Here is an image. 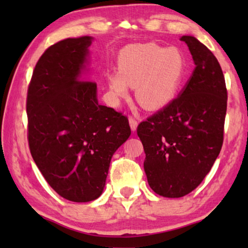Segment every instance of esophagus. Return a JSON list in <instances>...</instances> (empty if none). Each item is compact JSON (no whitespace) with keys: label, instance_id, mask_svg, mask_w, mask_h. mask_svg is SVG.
<instances>
[{"label":"esophagus","instance_id":"esophagus-1","mask_svg":"<svg viewBox=\"0 0 248 248\" xmlns=\"http://www.w3.org/2000/svg\"><path fill=\"white\" fill-rule=\"evenodd\" d=\"M129 124H130V128H131L132 131H136L137 127H138V121L136 120V118H133L132 116L129 117Z\"/></svg>","mask_w":248,"mask_h":248}]
</instances>
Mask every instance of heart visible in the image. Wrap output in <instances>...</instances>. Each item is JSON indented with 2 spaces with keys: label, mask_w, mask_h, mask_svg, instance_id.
Listing matches in <instances>:
<instances>
[{
  "label": "heart",
  "mask_w": 248,
  "mask_h": 248,
  "mask_svg": "<svg viewBox=\"0 0 248 248\" xmlns=\"http://www.w3.org/2000/svg\"><path fill=\"white\" fill-rule=\"evenodd\" d=\"M187 71L184 54L177 48L155 44L130 45L118 57V72L107 75L116 96L134 86L136 98L146 109H159L171 102Z\"/></svg>",
  "instance_id": "b5f03b06"
}]
</instances>
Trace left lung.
<instances>
[{
    "label": "left lung",
    "mask_w": 248,
    "mask_h": 248,
    "mask_svg": "<svg viewBox=\"0 0 248 248\" xmlns=\"http://www.w3.org/2000/svg\"><path fill=\"white\" fill-rule=\"evenodd\" d=\"M196 68L178 97L138 125L143 144L144 171L157 195L179 198L202 182L223 144L225 79L210 50L183 36Z\"/></svg>",
    "instance_id": "left-lung-1"
}]
</instances>
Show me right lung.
Listing matches in <instances>:
<instances>
[{
  "mask_svg": "<svg viewBox=\"0 0 248 248\" xmlns=\"http://www.w3.org/2000/svg\"><path fill=\"white\" fill-rule=\"evenodd\" d=\"M92 40L50 46L27 92L31 156L52 189L74 202L102 195L112 155L131 134L127 117L99 105L97 85L83 77Z\"/></svg>",
  "mask_w": 248,
  "mask_h": 248,
  "instance_id": "right-lung-1",
  "label": "right lung"
}]
</instances>
